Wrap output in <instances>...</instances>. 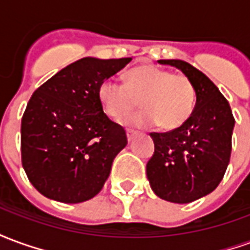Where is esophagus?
Segmentation results:
<instances>
[{"label":"esophagus","instance_id":"34e87169","mask_svg":"<svg viewBox=\"0 0 250 250\" xmlns=\"http://www.w3.org/2000/svg\"><path fill=\"white\" fill-rule=\"evenodd\" d=\"M135 135H136L135 131H130V130H128V131H127V141L131 142V141H132V139H134V136H135Z\"/></svg>","mask_w":250,"mask_h":250}]
</instances>
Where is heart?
Masks as SVG:
<instances>
[{
	"mask_svg": "<svg viewBox=\"0 0 250 250\" xmlns=\"http://www.w3.org/2000/svg\"><path fill=\"white\" fill-rule=\"evenodd\" d=\"M98 100L104 112L114 119L125 118L141 100L145 109L125 118L123 125L146 128L159 123L165 130H173L184 125L193 112L195 89L182 73L145 64L127 73V84L115 77L102 80Z\"/></svg>",
	"mask_w": 250,
	"mask_h": 250,
	"instance_id": "1",
	"label": "heart"
}]
</instances>
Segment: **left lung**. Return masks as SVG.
<instances>
[{
	"label": "left lung",
	"mask_w": 250,
	"mask_h": 250,
	"mask_svg": "<svg viewBox=\"0 0 250 250\" xmlns=\"http://www.w3.org/2000/svg\"><path fill=\"white\" fill-rule=\"evenodd\" d=\"M190 79L195 107L184 125L168 132H151L155 151L146 174L152 191L174 204H188L210 194L224 178L230 161L234 118L230 105L209 77L182 60H158Z\"/></svg>",
	"instance_id": "1"
}]
</instances>
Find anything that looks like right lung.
Here are the masks:
<instances>
[{
	"label": "right lung",
	"instance_id": "add662e5",
	"mask_svg": "<svg viewBox=\"0 0 250 250\" xmlns=\"http://www.w3.org/2000/svg\"><path fill=\"white\" fill-rule=\"evenodd\" d=\"M131 60L84 57L32 95L21 120V159L30 184L46 198L80 204L103 188L127 136L103 112L98 87Z\"/></svg>",
	"mask_w": 250,
	"mask_h": 250
}]
</instances>
